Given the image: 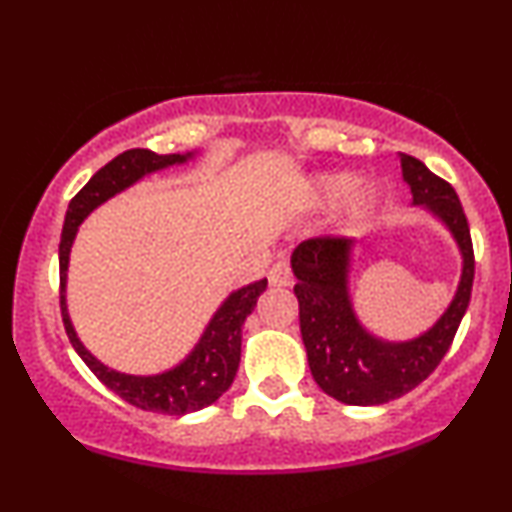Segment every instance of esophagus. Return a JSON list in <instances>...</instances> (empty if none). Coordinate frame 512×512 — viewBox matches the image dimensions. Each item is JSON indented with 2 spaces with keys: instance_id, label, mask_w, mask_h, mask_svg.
Segmentation results:
<instances>
[{
  "instance_id": "obj_1",
  "label": "esophagus",
  "mask_w": 512,
  "mask_h": 512,
  "mask_svg": "<svg viewBox=\"0 0 512 512\" xmlns=\"http://www.w3.org/2000/svg\"><path fill=\"white\" fill-rule=\"evenodd\" d=\"M269 283L272 286H293V272L288 267V262H276L272 269H269Z\"/></svg>"
}]
</instances>
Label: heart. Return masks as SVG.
I'll list each match as a JSON object with an SVG mask.
<instances>
[{"instance_id": "heart-1", "label": "heart", "mask_w": 512, "mask_h": 512, "mask_svg": "<svg viewBox=\"0 0 512 512\" xmlns=\"http://www.w3.org/2000/svg\"><path fill=\"white\" fill-rule=\"evenodd\" d=\"M315 195L324 202H338L350 195V212L365 214L377 205V190L374 188H357L360 178L348 171H331V174H319L315 178Z\"/></svg>"}]
</instances>
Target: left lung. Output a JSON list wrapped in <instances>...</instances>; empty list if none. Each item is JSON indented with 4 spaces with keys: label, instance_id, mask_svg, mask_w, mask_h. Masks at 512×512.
<instances>
[{
    "label": "left lung",
    "instance_id": "8db88e82",
    "mask_svg": "<svg viewBox=\"0 0 512 512\" xmlns=\"http://www.w3.org/2000/svg\"><path fill=\"white\" fill-rule=\"evenodd\" d=\"M400 169L412 205L446 226L463 257L451 305L427 331L408 341H386L360 322L350 295L355 240L312 238L291 255L307 365L319 389L346 405L389 403L422 384L448 353L470 305L474 252L458 195L420 159L400 155Z\"/></svg>",
    "mask_w": 512,
    "mask_h": 512
}]
</instances>
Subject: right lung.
I'll list each match as a JSON object with an SVG mask.
<instances>
[{
  "label": "right lung",
  "mask_w": 512,
  "mask_h": 512,
  "mask_svg": "<svg viewBox=\"0 0 512 512\" xmlns=\"http://www.w3.org/2000/svg\"><path fill=\"white\" fill-rule=\"evenodd\" d=\"M197 157V150L186 155H157L152 150H126L104 164L95 176L80 188V193L69 202L59 243V281H61V317L64 329L69 334L71 346L83 357L95 377L116 396L135 405L140 410L164 412V415H186L212 405L214 400L224 396L233 384L240 362V331L243 322L255 310L257 298L267 291V279L252 281L248 286L229 293V298L217 307L209 319L205 331L195 348L174 367L159 374H126L107 367L97 360L88 348L83 346L76 329H73L69 305H66V279H69V260L76 233L85 219L97 207L112 200L114 195L123 193L145 176L169 169V166L188 164Z\"/></svg>",
  "instance_id": "right-lung-1"
}]
</instances>
